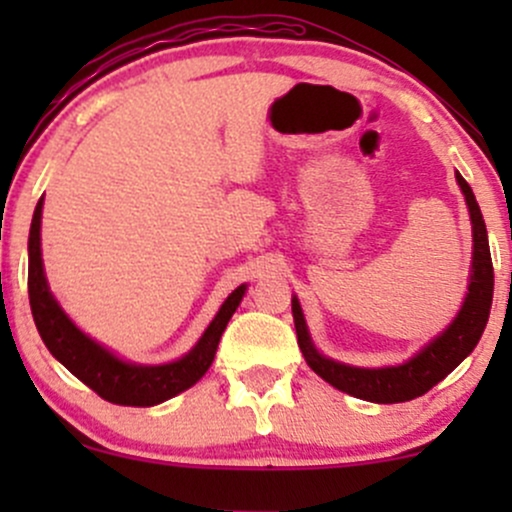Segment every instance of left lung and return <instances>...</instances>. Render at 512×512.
Here are the masks:
<instances>
[{
  "mask_svg": "<svg viewBox=\"0 0 512 512\" xmlns=\"http://www.w3.org/2000/svg\"><path fill=\"white\" fill-rule=\"evenodd\" d=\"M455 178L464 195V202H467L474 238L472 274H469L467 296H464L460 313L450 322L448 330H443L436 339H431L414 358H409L402 366L387 368H356L332 361V358L322 356L315 349L308 325H305L301 303H298L296 296L291 298L298 346H301L305 361H308V366L325 383L346 392V395L375 404L409 402V399L426 395L433 385H438L445 375L460 366L464 358L472 354L474 346L479 344L486 322H489L493 298V264L489 236H486V223L472 187L467 185V180L460 173H455Z\"/></svg>",
  "mask_w": 512,
  "mask_h": 512,
  "instance_id": "obj_1",
  "label": "left lung"
}]
</instances>
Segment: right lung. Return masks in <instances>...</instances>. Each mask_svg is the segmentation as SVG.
<instances>
[{
	"instance_id": "obj_1",
	"label": "right lung",
	"mask_w": 512,
	"mask_h": 512,
	"mask_svg": "<svg viewBox=\"0 0 512 512\" xmlns=\"http://www.w3.org/2000/svg\"><path fill=\"white\" fill-rule=\"evenodd\" d=\"M40 219H43V197L35 207L31 236H28V298H31L33 320L40 337H43L50 354L69 373H74L96 395L113 404H122V407H154V404H161L185 392L207 373L216 356L221 334L243 301L245 284L238 286L223 301L219 313L190 354L173 363H163V366L127 363L110 354L105 346L93 342L91 337H86L50 293L48 279L43 272V255H40Z\"/></svg>"
}]
</instances>
